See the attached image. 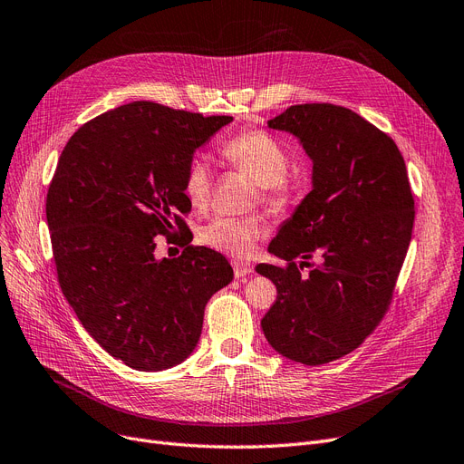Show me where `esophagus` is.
<instances>
[{
	"instance_id": "34e87169",
	"label": "esophagus",
	"mask_w": 464,
	"mask_h": 464,
	"mask_svg": "<svg viewBox=\"0 0 464 464\" xmlns=\"http://www.w3.org/2000/svg\"><path fill=\"white\" fill-rule=\"evenodd\" d=\"M232 266H234V276L237 277H246V276H249V274H253V266L249 265V263H244V261H234L232 263Z\"/></svg>"
}]
</instances>
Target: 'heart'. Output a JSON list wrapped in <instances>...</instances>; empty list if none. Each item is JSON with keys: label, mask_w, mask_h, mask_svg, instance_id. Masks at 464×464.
I'll return each instance as SVG.
<instances>
[{"label": "heart", "mask_w": 464, "mask_h": 464, "mask_svg": "<svg viewBox=\"0 0 464 464\" xmlns=\"http://www.w3.org/2000/svg\"><path fill=\"white\" fill-rule=\"evenodd\" d=\"M220 156L234 169L247 173L263 187V201L274 213L291 209L296 184L287 175L285 146L261 129L244 131L220 144ZM182 192L194 209H206L213 192V169L206 156H194L184 171ZM266 234L263 220L255 217H215L199 230V242L232 256H249Z\"/></svg>", "instance_id": "b5f03b06"}]
</instances>
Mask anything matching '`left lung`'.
<instances>
[{
  "label": "left lung",
  "instance_id": "1",
  "mask_svg": "<svg viewBox=\"0 0 464 464\" xmlns=\"http://www.w3.org/2000/svg\"><path fill=\"white\" fill-rule=\"evenodd\" d=\"M268 127L293 133L314 165L312 190L268 247L287 265L256 266L277 289L261 325L282 356L322 365L356 350L384 318L415 199L396 142L344 106L295 104Z\"/></svg>",
  "mask_w": 464,
  "mask_h": 464
}]
</instances>
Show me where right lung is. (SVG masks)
I'll list each match as a JSON object with an SVG mask.
<instances>
[{"instance_id": "obj_1", "label": "right lung", "mask_w": 464, "mask_h": 464, "mask_svg": "<svg viewBox=\"0 0 464 464\" xmlns=\"http://www.w3.org/2000/svg\"><path fill=\"white\" fill-rule=\"evenodd\" d=\"M230 116L135 101L70 137L47 190L61 289L89 335L139 372H161L196 348L208 301L234 277L220 253L188 246L156 258V236L187 230L182 179L196 148Z\"/></svg>"}]
</instances>
